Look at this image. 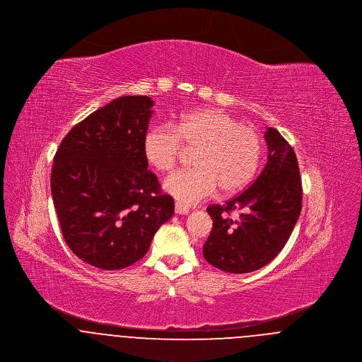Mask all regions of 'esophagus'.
<instances>
[{
  "label": "esophagus",
  "instance_id": "34e87169",
  "mask_svg": "<svg viewBox=\"0 0 362 362\" xmlns=\"http://www.w3.org/2000/svg\"><path fill=\"white\" fill-rule=\"evenodd\" d=\"M175 211H176V214H189V207L180 205V204H176L175 205Z\"/></svg>",
  "mask_w": 362,
  "mask_h": 362
}]
</instances>
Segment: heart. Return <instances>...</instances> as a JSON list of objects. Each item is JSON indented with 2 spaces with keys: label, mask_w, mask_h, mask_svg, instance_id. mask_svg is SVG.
<instances>
[{
  "label": "heart",
  "mask_w": 362,
  "mask_h": 362,
  "mask_svg": "<svg viewBox=\"0 0 362 362\" xmlns=\"http://www.w3.org/2000/svg\"><path fill=\"white\" fill-rule=\"evenodd\" d=\"M185 149L195 151V170L173 173L163 187L187 207L218 189L225 195L245 189L258 171L262 138L255 127L216 108L186 114L173 126H153L144 137V156L158 173L173 171Z\"/></svg>",
  "instance_id": "1"
}]
</instances>
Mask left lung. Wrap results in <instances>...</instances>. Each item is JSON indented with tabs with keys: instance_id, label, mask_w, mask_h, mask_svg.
<instances>
[{
	"instance_id": "obj_1",
	"label": "left lung",
	"mask_w": 362,
	"mask_h": 362,
	"mask_svg": "<svg viewBox=\"0 0 362 362\" xmlns=\"http://www.w3.org/2000/svg\"><path fill=\"white\" fill-rule=\"evenodd\" d=\"M267 163L257 180L225 205L207 213L213 229L204 244V257L214 267L245 274L270 263L291 238L301 211L303 189L297 157L279 132L267 127ZM240 216L230 219L228 214Z\"/></svg>"
}]
</instances>
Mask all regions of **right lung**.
I'll return each mask as SVG.
<instances>
[{"mask_svg":"<svg viewBox=\"0 0 362 362\" xmlns=\"http://www.w3.org/2000/svg\"><path fill=\"white\" fill-rule=\"evenodd\" d=\"M153 104L148 96L110 102L76 124L54 157L52 195L62 235L76 257L98 269L136 263L175 211L144 156Z\"/></svg>","mask_w":362,"mask_h":362,"instance_id":"right-lung-1","label":"right lung"}]
</instances>
